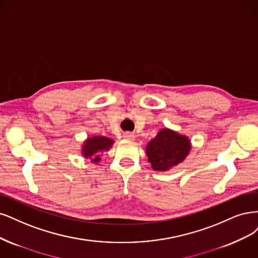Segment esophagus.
<instances>
[{"label":"esophagus","instance_id":"esophagus-1","mask_svg":"<svg viewBox=\"0 0 258 258\" xmlns=\"http://www.w3.org/2000/svg\"><path fill=\"white\" fill-rule=\"evenodd\" d=\"M123 138L126 139V140H134L135 139V135L133 134V133H131V132H126V133H124V134H123Z\"/></svg>","mask_w":258,"mask_h":258}]
</instances>
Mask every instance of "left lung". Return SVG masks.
Returning <instances> with one entry per match:
<instances>
[{
	"label": "left lung",
	"instance_id": "8db88e82",
	"mask_svg": "<svg viewBox=\"0 0 258 258\" xmlns=\"http://www.w3.org/2000/svg\"><path fill=\"white\" fill-rule=\"evenodd\" d=\"M189 150V139L168 128L161 130L146 148L148 161L159 171L168 170L184 161Z\"/></svg>",
	"mask_w": 258,
	"mask_h": 258
}]
</instances>
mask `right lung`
Wrapping results in <instances>:
<instances>
[{"instance_id":"obj_1","label":"right lung","mask_w":258,"mask_h":258,"mask_svg":"<svg viewBox=\"0 0 258 258\" xmlns=\"http://www.w3.org/2000/svg\"><path fill=\"white\" fill-rule=\"evenodd\" d=\"M113 145V140L104 137V136H94L88 138L86 143L82 147V154L85 155L86 159H90L93 163H97L101 157H99V152L108 151L109 148Z\"/></svg>"}]
</instances>
